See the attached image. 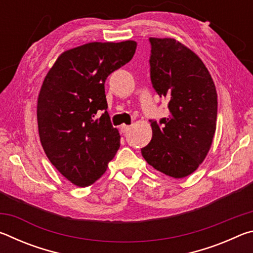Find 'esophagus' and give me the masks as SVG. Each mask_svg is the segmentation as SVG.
Segmentation results:
<instances>
[{"mask_svg":"<svg viewBox=\"0 0 253 253\" xmlns=\"http://www.w3.org/2000/svg\"><path fill=\"white\" fill-rule=\"evenodd\" d=\"M129 129H130V126H128V125H122V127H121V131L123 132V134H125V132H127Z\"/></svg>","mask_w":253,"mask_h":253,"instance_id":"esophagus-1","label":"esophagus"}]
</instances>
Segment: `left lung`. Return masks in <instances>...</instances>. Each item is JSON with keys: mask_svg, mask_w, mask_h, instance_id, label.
Instances as JSON below:
<instances>
[{"mask_svg": "<svg viewBox=\"0 0 253 253\" xmlns=\"http://www.w3.org/2000/svg\"><path fill=\"white\" fill-rule=\"evenodd\" d=\"M154 90L169 101V117L151 119L153 138L142 148L149 165L174 178L185 177L204 161L216 127L217 96L207 67L174 39L149 38Z\"/></svg>", "mask_w": 253, "mask_h": 253, "instance_id": "8db88e82", "label": "left lung"}]
</instances>
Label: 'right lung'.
<instances>
[{
    "instance_id": "right-lung-1",
    "label": "right lung",
    "mask_w": 253,
    "mask_h": 253,
    "mask_svg": "<svg viewBox=\"0 0 253 253\" xmlns=\"http://www.w3.org/2000/svg\"><path fill=\"white\" fill-rule=\"evenodd\" d=\"M135 41L91 42L68 50L45 76L38 98L44 152L75 185H91L106 172L121 136L107 113V77L129 62Z\"/></svg>"
}]
</instances>
